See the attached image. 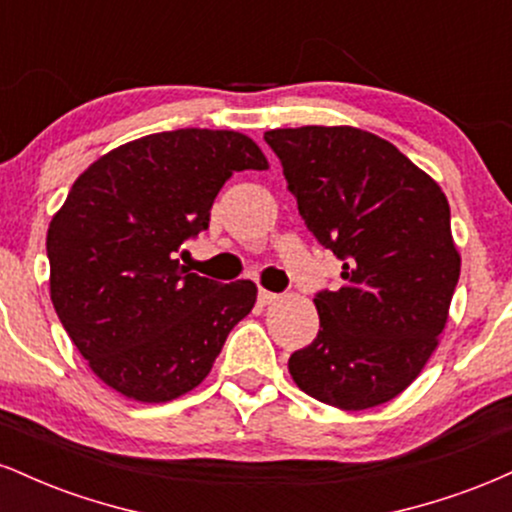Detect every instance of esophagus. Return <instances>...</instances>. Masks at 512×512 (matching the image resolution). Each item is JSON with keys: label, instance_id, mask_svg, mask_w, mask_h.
Instances as JSON below:
<instances>
[{"label": "esophagus", "instance_id": "1", "mask_svg": "<svg viewBox=\"0 0 512 512\" xmlns=\"http://www.w3.org/2000/svg\"><path fill=\"white\" fill-rule=\"evenodd\" d=\"M257 298H260L262 305H272L279 296H276V293H272V291H267V289H260V296H257Z\"/></svg>", "mask_w": 512, "mask_h": 512}]
</instances>
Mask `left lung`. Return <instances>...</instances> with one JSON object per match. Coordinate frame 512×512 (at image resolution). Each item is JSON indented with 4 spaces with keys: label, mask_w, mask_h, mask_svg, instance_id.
<instances>
[{
    "label": "left lung",
    "mask_w": 512,
    "mask_h": 512,
    "mask_svg": "<svg viewBox=\"0 0 512 512\" xmlns=\"http://www.w3.org/2000/svg\"><path fill=\"white\" fill-rule=\"evenodd\" d=\"M305 226L342 267V289L313 298L315 342L289 358L305 395L361 411L390 402L438 349L460 252L431 175L366 129H269Z\"/></svg>",
    "instance_id": "1"
}]
</instances>
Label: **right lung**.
I'll return each mask as SVG.
<instances>
[{"mask_svg":"<svg viewBox=\"0 0 512 512\" xmlns=\"http://www.w3.org/2000/svg\"><path fill=\"white\" fill-rule=\"evenodd\" d=\"M267 168L245 134L190 127L117 146L76 178L48 228L50 298L105 385L161 404L207 378L257 286L187 274L175 257L223 182Z\"/></svg>","mask_w":512,"mask_h":512,"instance_id":"obj_1","label":"right lung"}]
</instances>
